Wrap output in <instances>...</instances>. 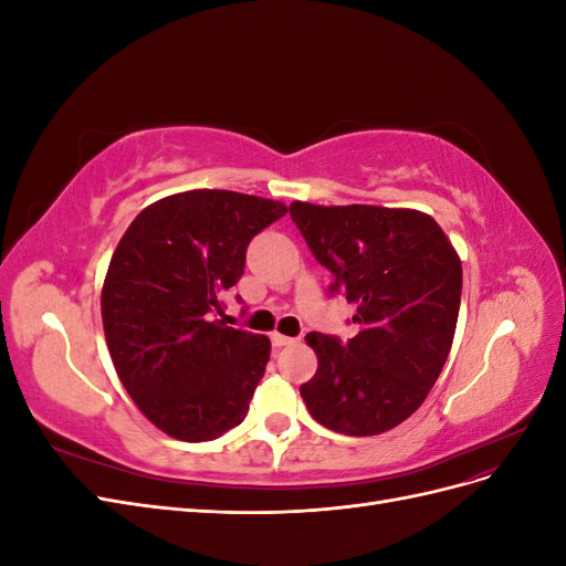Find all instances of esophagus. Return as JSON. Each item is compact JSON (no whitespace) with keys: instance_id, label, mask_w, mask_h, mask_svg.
<instances>
[{"instance_id":"esophagus-1","label":"esophagus","mask_w":566,"mask_h":566,"mask_svg":"<svg viewBox=\"0 0 566 566\" xmlns=\"http://www.w3.org/2000/svg\"><path fill=\"white\" fill-rule=\"evenodd\" d=\"M271 342H273V347H287V345H295L297 339L281 335V333H271Z\"/></svg>"}]
</instances>
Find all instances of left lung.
<instances>
[{
  "mask_svg": "<svg viewBox=\"0 0 566 566\" xmlns=\"http://www.w3.org/2000/svg\"><path fill=\"white\" fill-rule=\"evenodd\" d=\"M290 217L331 293L356 304L345 342L310 333L318 370L300 387L316 422L349 437L382 434L410 418L447 364L462 290L460 256L437 221L418 210L295 200Z\"/></svg>",
  "mask_w": 566,
  "mask_h": 566,
  "instance_id": "obj_1",
  "label": "left lung"
}]
</instances>
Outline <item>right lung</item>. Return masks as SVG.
<instances>
[{"label":"right lung","mask_w":566,"mask_h":566,"mask_svg":"<svg viewBox=\"0 0 566 566\" xmlns=\"http://www.w3.org/2000/svg\"><path fill=\"white\" fill-rule=\"evenodd\" d=\"M285 212L198 188L148 205L119 238L101 290L104 333L119 382L165 434L210 441L248 416L271 342L214 316L252 238Z\"/></svg>","instance_id":"obj_1"}]
</instances>
